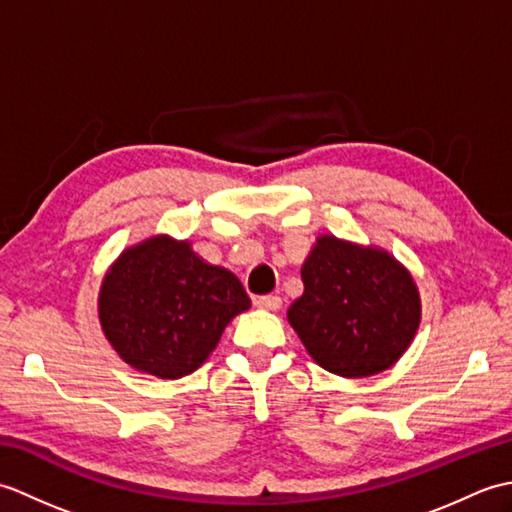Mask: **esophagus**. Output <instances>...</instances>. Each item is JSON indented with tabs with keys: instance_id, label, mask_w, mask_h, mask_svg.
<instances>
[{
	"instance_id": "1",
	"label": "esophagus",
	"mask_w": 512,
	"mask_h": 512,
	"mask_svg": "<svg viewBox=\"0 0 512 512\" xmlns=\"http://www.w3.org/2000/svg\"><path fill=\"white\" fill-rule=\"evenodd\" d=\"M255 303H257L259 308H264V310H279L281 308V297H277V295H262V297L255 299Z\"/></svg>"
}]
</instances>
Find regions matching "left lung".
I'll use <instances>...</instances> for the list:
<instances>
[{
	"label": "left lung",
	"mask_w": 512,
	"mask_h": 512,
	"mask_svg": "<svg viewBox=\"0 0 512 512\" xmlns=\"http://www.w3.org/2000/svg\"><path fill=\"white\" fill-rule=\"evenodd\" d=\"M288 321L314 363L345 378L394 365L420 325V295L387 250L321 235L301 266Z\"/></svg>",
	"instance_id": "1"
}]
</instances>
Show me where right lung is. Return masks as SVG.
<instances>
[{
	"instance_id": "add662e5",
	"label": "right lung",
	"mask_w": 512,
	"mask_h": 512,
	"mask_svg": "<svg viewBox=\"0 0 512 512\" xmlns=\"http://www.w3.org/2000/svg\"><path fill=\"white\" fill-rule=\"evenodd\" d=\"M248 308L231 270L206 264L189 242L169 235L123 250L99 292V319L118 356L169 380L195 372Z\"/></svg>"
}]
</instances>
